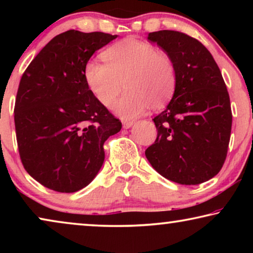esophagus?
<instances>
[{
    "label": "esophagus",
    "instance_id": "esophagus-1",
    "mask_svg": "<svg viewBox=\"0 0 253 253\" xmlns=\"http://www.w3.org/2000/svg\"><path fill=\"white\" fill-rule=\"evenodd\" d=\"M123 127L124 129H129V127L132 126L133 124V121H123Z\"/></svg>",
    "mask_w": 253,
    "mask_h": 253
}]
</instances>
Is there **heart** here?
Segmentation results:
<instances>
[{"label": "heart", "instance_id": "heart-1", "mask_svg": "<svg viewBox=\"0 0 253 253\" xmlns=\"http://www.w3.org/2000/svg\"><path fill=\"white\" fill-rule=\"evenodd\" d=\"M103 58L106 63L94 60L86 63V84L106 108L115 105L126 85L127 92L116 106V113L122 119H134L150 105L160 108L174 94L177 82L174 61L153 44L126 39L109 47Z\"/></svg>", "mask_w": 253, "mask_h": 253}]
</instances>
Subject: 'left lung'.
<instances>
[{
	"mask_svg": "<svg viewBox=\"0 0 253 253\" xmlns=\"http://www.w3.org/2000/svg\"><path fill=\"white\" fill-rule=\"evenodd\" d=\"M174 61L177 74L172 99L153 121L154 144L147 160L165 178L196 185L221 170L230 140V99L212 54L195 38L177 31L148 34Z\"/></svg>",
	"mask_w": 253,
	"mask_h": 253,
	"instance_id": "8db88e82",
	"label": "left lung"
}]
</instances>
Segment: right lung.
Returning <instances> with one entry per match:
<instances>
[{"label":"right lung","mask_w":253,"mask_h":253,"mask_svg":"<svg viewBox=\"0 0 253 253\" xmlns=\"http://www.w3.org/2000/svg\"><path fill=\"white\" fill-rule=\"evenodd\" d=\"M116 38L67 31L53 38L22 76L15 103L20 160L48 189L70 193L88 185L102 167L103 144L122 127L84 77L92 55Z\"/></svg>","instance_id":"right-lung-1"}]
</instances>
